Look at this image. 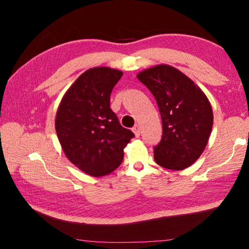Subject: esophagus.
I'll return each instance as SVG.
<instances>
[{
	"instance_id": "1",
	"label": "esophagus",
	"mask_w": 249,
	"mask_h": 249,
	"mask_svg": "<svg viewBox=\"0 0 249 249\" xmlns=\"http://www.w3.org/2000/svg\"><path fill=\"white\" fill-rule=\"evenodd\" d=\"M132 130H133V132H134V134H135V136H136V137H139V136H140V126H139L138 124L135 125Z\"/></svg>"
}]
</instances>
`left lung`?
I'll list each match as a JSON object with an SVG mask.
<instances>
[{"mask_svg": "<svg viewBox=\"0 0 249 249\" xmlns=\"http://www.w3.org/2000/svg\"><path fill=\"white\" fill-rule=\"evenodd\" d=\"M144 84L159 107L163 133L154 147L160 166L182 170L205 150L213 126V111L207 96L194 82L169 65H157L141 71Z\"/></svg>", "mask_w": 249, "mask_h": 249, "instance_id": "8db88e82", "label": "left lung"}]
</instances>
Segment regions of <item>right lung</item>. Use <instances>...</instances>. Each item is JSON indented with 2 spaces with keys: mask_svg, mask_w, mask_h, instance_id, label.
<instances>
[{
  "mask_svg": "<svg viewBox=\"0 0 249 249\" xmlns=\"http://www.w3.org/2000/svg\"><path fill=\"white\" fill-rule=\"evenodd\" d=\"M123 71L94 67L64 94L56 115V132L69 160L92 177L107 176L124 160V148L135 136L110 108L113 88Z\"/></svg>",
  "mask_w": 249,
  "mask_h": 249,
  "instance_id": "1",
  "label": "right lung"
}]
</instances>
